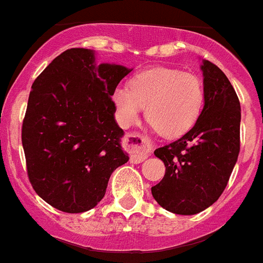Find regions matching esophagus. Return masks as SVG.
<instances>
[{"label":"esophagus","mask_w":263,"mask_h":263,"mask_svg":"<svg viewBox=\"0 0 263 263\" xmlns=\"http://www.w3.org/2000/svg\"><path fill=\"white\" fill-rule=\"evenodd\" d=\"M125 147L131 152V160L135 163H142L148 158L152 152V143L148 138L140 134H128L125 136Z\"/></svg>","instance_id":"34e87169"}]
</instances>
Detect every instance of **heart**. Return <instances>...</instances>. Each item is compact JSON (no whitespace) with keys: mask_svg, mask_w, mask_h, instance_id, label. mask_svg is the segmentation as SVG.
Returning <instances> with one entry per match:
<instances>
[{"mask_svg":"<svg viewBox=\"0 0 263 263\" xmlns=\"http://www.w3.org/2000/svg\"><path fill=\"white\" fill-rule=\"evenodd\" d=\"M203 100L204 89L199 77L174 68L140 72L132 77L129 87L119 85L112 93L121 124H135L147 107V120L165 138L189 131L199 118Z\"/></svg>","mask_w":263,"mask_h":263,"instance_id":"heart-1","label":"heart"}]
</instances>
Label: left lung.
Instances as JSON below:
<instances>
[{"label":"left lung","instance_id":"8db88e82","mask_svg":"<svg viewBox=\"0 0 263 263\" xmlns=\"http://www.w3.org/2000/svg\"><path fill=\"white\" fill-rule=\"evenodd\" d=\"M204 105L194 127L175 142L155 149L165 165L151 187L156 202L174 214L194 215L222 195L239 155L240 104L226 74L203 60Z\"/></svg>","mask_w":263,"mask_h":263}]
</instances>
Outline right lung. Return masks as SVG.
Here are the masks:
<instances>
[{"label": "right lung", "instance_id": "right-lung-1", "mask_svg": "<svg viewBox=\"0 0 263 263\" xmlns=\"http://www.w3.org/2000/svg\"><path fill=\"white\" fill-rule=\"evenodd\" d=\"M131 70L96 65L93 50L72 48L33 83L21 134L26 170L34 191L57 210L93 209L111 174L128 162L111 96Z\"/></svg>", "mask_w": 263, "mask_h": 263}]
</instances>
